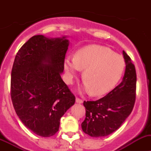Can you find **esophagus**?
<instances>
[{
	"mask_svg": "<svg viewBox=\"0 0 151 151\" xmlns=\"http://www.w3.org/2000/svg\"><path fill=\"white\" fill-rule=\"evenodd\" d=\"M76 102L77 103H79V104H82V103L83 102V101L82 99H79V98H76Z\"/></svg>",
	"mask_w": 151,
	"mask_h": 151,
	"instance_id": "1",
	"label": "esophagus"
}]
</instances>
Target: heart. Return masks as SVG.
I'll list each match as a JSON object with an SVG mask.
<instances>
[{"label": "heart", "instance_id": "heart-1", "mask_svg": "<svg viewBox=\"0 0 151 151\" xmlns=\"http://www.w3.org/2000/svg\"><path fill=\"white\" fill-rule=\"evenodd\" d=\"M124 68V60L120 55L100 45L83 47L76 52L75 57L67 55L64 60L67 82L72 83L84 70V88L93 96L104 95L113 89L121 80Z\"/></svg>", "mask_w": 151, "mask_h": 151}]
</instances>
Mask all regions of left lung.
<instances>
[{
	"label": "left lung",
	"mask_w": 151,
	"mask_h": 151,
	"mask_svg": "<svg viewBox=\"0 0 151 151\" xmlns=\"http://www.w3.org/2000/svg\"><path fill=\"white\" fill-rule=\"evenodd\" d=\"M123 55L126 70L122 82L103 98L83 103L86 112L82 129L93 137L107 136L115 132L133 109L136 99V70L125 51Z\"/></svg>",
	"instance_id": "left-lung-1"
}]
</instances>
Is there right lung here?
Here are the masks:
<instances>
[{
    "instance_id": "right-lung-1",
    "label": "right lung",
    "mask_w": 151,
    "mask_h": 151,
    "mask_svg": "<svg viewBox=\"0 0 151 151\" xmlns=\"http://www.w3.org/2000/svg\"><path fill=\"white\" fill-rule=\"evenodd\" d=\"M69 42L66 36L30 38L15 56L11 78V98L17 115L36 134H55L60 120L75 102L61 79Z\"/></svg>"
}]
</instances>
